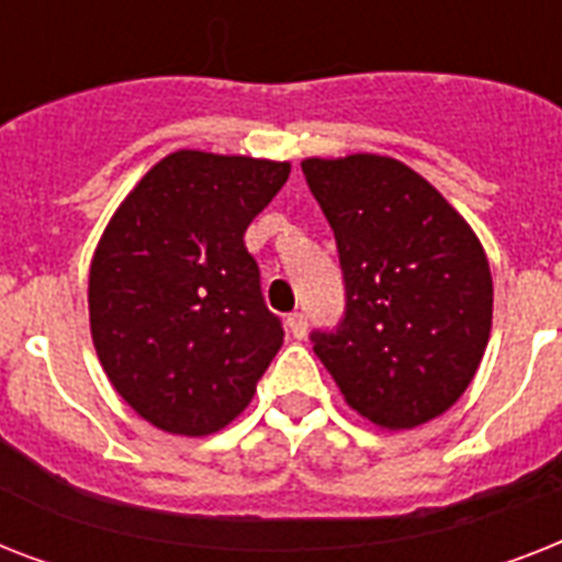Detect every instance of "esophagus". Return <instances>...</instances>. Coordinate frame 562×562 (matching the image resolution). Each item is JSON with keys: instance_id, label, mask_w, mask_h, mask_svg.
<instances>
[{"instance_id": "obj_1", "label": "esophagus", "mask_w": 562, "mask_h": 562, "mask_svg": "<svg viewBox=\"0 0 562 562\" xmlns=\"http://www.w3.org/2000/svg\"><path fill=\"white\" fill-rule=\"evenodd\" d=\"M285 326H289V333L294 335L297 341H303V338H306L308 321H306V315H303V312H291V315L285 317Z\"/></svg>"}]
</instances>
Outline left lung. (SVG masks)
Segmentation results:
<instances>
[{
	"instance_id": "left-lung-1",
	"label": "left lung",
	"mask_w": 562,
	"mask_h": 562,
	"mask_svg": "<svg viewBox=\"0 0 562 562\" xmlns=\"http://www.w3.org/2000/svg\"><path fill=\"white\" fill-rule=\"evenodd\" d=\"M303 175L338 241L347 315L315 333L344 402L387 431L440 417L470 387L493 326V277L463 215L382 154L308 157Z\"/></svg>"
}]
</instances>
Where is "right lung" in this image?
I'll return each instance as SVG.
<instances>
[{"label": "right lung", "mask_w": 562, "mask_h": 562, "mask_svg": "<svg viewBox=\"0 0 562 562\" xmlns=\"http://www.w3.org/2000/svg\"><path fill=\"white\" fill-rule=\"evenodd\" d=\"M291 162L180 148L119 203L90 265V333L151 426L206 437L250 405L282 347L245 229Z\"/></svg>", "instance_id": "right-lung-1"}]
</instances>
